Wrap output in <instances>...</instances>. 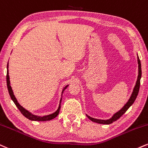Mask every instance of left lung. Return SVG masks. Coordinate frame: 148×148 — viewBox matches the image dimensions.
<instances>
[{"instance_id": "left-lung-1", "label": "left lung", "mask_w": 148, "mask_h": 148, "mask_svg": "<svg viewBox=\"0 0 148 148\" xmlns=\"http://www.w3.org/2000/svg\"><path fill=\"white\" fill-rule=\"evenodd\" d=\"M137 60H138V78H137V81L136 83V85H135V87L133 90L132 94L130 98L128 100L127 103L122 108V109H121L119 112H117L116 113H115L113 115V116L112 117L111 119H108V120H100V119H94L92 118V117L89 116L87 115V116L92 121L95 122V123H101V124H111L113 122L116 121V120L120 118L121 116L126 111L128 110V108L130 107L134 103V102L136 100L137 95L138 94V91H139V88H140V78H141V64H140V60L138 58V56H137Z\"/></svg>"}]
</instances>
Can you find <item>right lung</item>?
I'll return each mask as SVG.
<instances>
[{
	"label": "right lung",
	"instance_id": "obj_1",
	"mask_svg": "<svg viewBox=\"0 0 148 148\" xmlns=\"http://www.w3.org/2000/svg\"><path fill=\"white\" fill-rule=\"evenodd\" d=\"M7 68H8V70H7V76H6L7 78H6V79H7V85H8V89L9 94H10V97H11L12 100L14 101V103H15V105L16 106L18 109L20 110V112L23 114V116H25L27 119H29V120L37 121H49V120H51V119H54L55 117H56L57 116H58V113H59L60 109V103H61L62 98L60 99V104H59V106H58V110H57L55 112L51 114H49V115H47V116H36V115L32 114V113H30L29 112H28L27 110H26L25 109V108H23V107L21 106L18 103V101L16 100V99L15 96L14 95V92H13V91H12V87H11V85H10V76H9V71H8V66H7ZM67 86H68V85H67V86H65V88H64L63 91H62V94H63L64 90H65V89L67 88Z\"/></svg>",
	"mask_w": 148,
	"mask_h": 148
}]
</instances>
